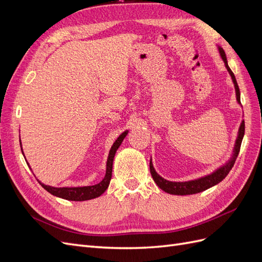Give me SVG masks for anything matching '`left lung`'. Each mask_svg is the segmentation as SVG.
Listing matches in <instances>:
<instances>
[{"label": "left lung", "instance_id": "1", "mask_svg": "<svg viewBox=\"0 0 262 262\" xmlns=\"http://www.w3.org/2000/svg\"><path fill=\"white\" fill-rule=\"evenodd\" d=\"M219 51H220L222 60H223L224 63H225V67L228 71V73L231 74V76H232V80H233V83H234V86H235V92H236V99H237V101H238V104H241L239 87H238V84H237V81H236L234 73L232 72V70L229 69V67L227 64L226 54H225L224 50L220 48V47H219ZM244 134H245V121L243 120L242 123H241V126H239V130H238V136H237V139H236V142H235V146H234V149H233V155L231 157V160H229L225 165L222 166V167L217 168L215 171H213L212 173H210V175H208V176H204V177L198 178V179H194V180L181 181V182L166 180L156 172V170L153 167L152 160H150V162H149L150 175H152V177L155 181V184L167 193L177 194V195H187V194H194V193L202 192V191H204V190H207V189H209L213 186L217 185L219 182L223 180L228 175V172L231 171L232 167L235 164L236 158H237V156H238Z\"/></svg>", "mask_w": 262, "mask_h": 262}]
</instances>
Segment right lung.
I'll return each mask as SVG.
<instances>
[{"instance_id":"add662e5","label":"right lung","mask_w":262,"mask_h":262,"mask_svg":"<svg viewBox=\"0 0 262 262\" xmlns=\"http://www.w3.org/2000/svg\"><path fill=\"white\" fill-rule=\"evenodd\" d=\"M126 134H128V130L124 131L123 133L120 134V136H119V138L115 141V143L113 144L112 148H110L108 160H107V165H106V175L104 178H102V180L99 182V184L94 185V186H85V187H62V188L47 186L38 180L39 184H40L42 186V188L46 189L49 193L58 196V198H62V199L70 200V201H85V200L95 199V198L101 195L106 191V189L109 186V182H110V179H112V175H113V163H114L115 154L117 152V149L119 148V146L121 145L123 139L126 137ZM19 143H20V140H19ZM20 145H21V143H20ZM21 152H23V148H21ZM26 163H27V161H26ZM28 166H29V164H28ZM29 168H30V166H29Z\"/></svg>"}]
</instances>
